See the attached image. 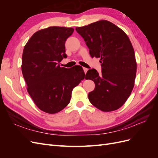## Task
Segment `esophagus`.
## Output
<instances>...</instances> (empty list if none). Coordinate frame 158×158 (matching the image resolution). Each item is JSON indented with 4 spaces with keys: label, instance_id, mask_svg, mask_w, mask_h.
<instances>
[{
    "label": "esophagus",
    "instance_id": "34e87169",
    "mask_svg": "<svg viewBox=\"0 0 158 158\" xmlns=\"http://www.w3.org/2000/svg\"><path fill=\"white\" fill-rule=\"evenodd\" d=\"M83 70H84V71L85 74H86V73H87V72H88V69L85 68V67H83Z\"/></svg>",
    "mask_w": 158,
    "mask_h": 158
}]
</instances>
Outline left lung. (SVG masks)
<instances>
[{"label": "left lung", "instance_id": "1", "mask_svg": "<svg viewBox=\"0 0 158 158\" xmlns=\"http://www.w3.org/2000/svg\"><path fill=\"white\" fill-rule=\"evenodd\" d=\"M84 38L90 56L100 58L102 73L89 69L85 78L93 80L95 89L88 94L90 103L103 111L120 108L130 96L135 85L136 62L128 37L107 20L76 27Z\"/></svg>", "mask_w": 158, "mask_h": 158}]
</instances>
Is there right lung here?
<instances>
[{"label": "right lung", "instance_id": "obj_1", "mask_svg": "<svg viewBox=\"0 0 158 158\" xmlns=\"http://www.w3.org/2000/svg\"><path fill=\"white\" fill-rule=\"evenodd\" d=\"M73 31L72 27L57 26L40 30L23 51L22 72L27 92L37 107L47 113H56L67 106L72 91L85 77L82 66L59 65L67 57L65 42Z\"/></svg>", "mask_w": 158, "mask_h": 158}]
</instances>
